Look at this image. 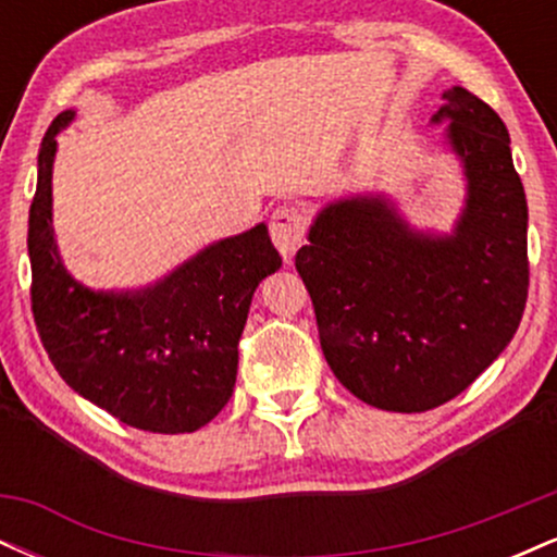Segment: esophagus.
Returning a JSON list of instances; mask_svg holds the SVG:
<instances>
[{
	"label": "esophagus",
	"mask_w": 557,
	"mask_h": 557,
	"mask_svg": "<svg viewBox=\"0 0 557 557\" xmlns=\"http://www.w3.org/2000/svg\"><path fill=\"white\" fill-rule=\"evenodd\" d=\"M304 233H306V216L298 207L274 209L270 220V235H272L274 248H277L280 257L285 261L296 257L300 243H304Z\"/></svg>",
	"instance_id": "esophagus-1"
}]
</instances>
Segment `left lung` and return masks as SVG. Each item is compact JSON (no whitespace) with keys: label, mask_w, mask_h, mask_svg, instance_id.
I'll use <instances>...</instances> for the list:
<instances>
[{"label":"left lung","mask_w":557,"mask_h":557,"mask_svg":"<svg viewBox=\"0 0 557 557\" xmlns=\"http://www.w3.org/2000/svg\"><path fill=\"white\" fill-rule=\"evenodd\" d=\"M443 101L430 123H447L466 183L450 233L413 227L387 194H354L319 209L296 253L332 374L382 411H430L463 393L527 306L529 209L508 127L461 86Z\"/></svg>","instance_id":"left-lung-1"}]
</instances>
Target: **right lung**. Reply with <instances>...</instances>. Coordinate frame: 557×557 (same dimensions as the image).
Returning a JSON list of instances; mask_svg holds the SVG:
<instances>
[{
  "label": "right lung",
  "instance_id": "obj_1",
  "mask_svg": "<svg viewBox=\"0 0 557 557\" xmlns=\"http://www.w3.org/2000/svg\"><path fill=\"white\" fill-rule=\"evenodd\" d=\"M57 114L38 149L28 214L30 304L44 348L75 393L127 426L196 432L225 408L238 374V341L267 274L283 259L264 222L214 240L157 283L94 290L62 264L52 220Z\"/></svg>",
  "mask_w": 557,
  "mask_h": 557
}]
</instances>
